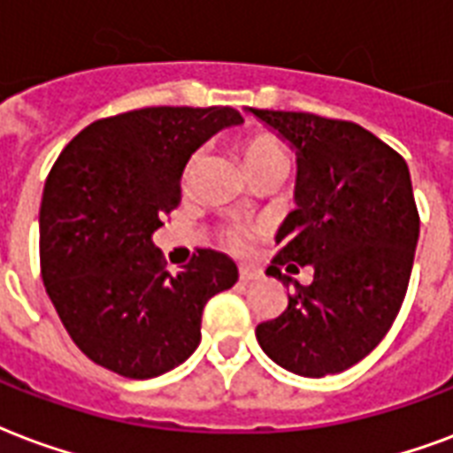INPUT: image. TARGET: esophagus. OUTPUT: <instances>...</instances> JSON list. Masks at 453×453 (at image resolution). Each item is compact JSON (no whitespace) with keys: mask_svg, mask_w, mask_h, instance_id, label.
I'll return each instance as SVG.
<instances>
[{"mask_svg":"<svg viewBox=\"0 0 453 453\" xmlns=\"http://www.w3.org/2000/svg\"><path fill=\"white\" fill-rule=\"evenodd\" d=\"M258 278H261V271H257V268H240V280L242 282L258 280Z\"/></svg>","mask_w":453,"mask_h":453,"instance_id":"1","label":"esophagus"}]
</instances>
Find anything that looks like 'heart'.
I'll use <instances>...</instances> for the list:
<instances>
[{
    "label": "heart",
    "instance_id": "b5f03b06",
    "mask_svg": "<svg viewBox=\"0 0 453 453\" xmlns=\"http://www.w3.org/2000/svg\"><path fill=\"white\" fill-rule=\"evenodd\" d=\"M244 161L250 165V171H254V168H261V165L265 164H278V161L288 164V154H285L282 144L278 142L275 137H271V134H258V137H251L250 142L244 144ZM192 165H195V161L189 164L188 173L192 171ZM250 234L251 230H244V227H234V230H230V242H233V247L242 250V247L247 244V237H250Z\"/></svg>",
    "mask_w": 453,
    "mask_h": 453
}]
</instances>
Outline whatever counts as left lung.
<instances>
[{
    "instance_id": "obj_1",
    "label": "left lung",
    "mask_w": 453,
    "mask_h": 453,
    "mask_svg": "<svg viewBox=\"0 0 453 453\" xmlns=\"http://www.w3.org/2000/svg\"><path fill=\"white\" fill-rule=\"evenodd\" d=\"M296 151L295 211L268 275L292 288L288 309L257 326L261 349L303 378L342 372L388 334L409 288L420 220L409 165L349 120L247 109ZM314 268L311 286L280 271Z\"/></svg>"
}]
</instances>
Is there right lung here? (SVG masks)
Instances as JSON below:
<instances>
[{
	"instance_id": "add662e5",
	"label": "right lung",
	"mask_w": 453,
	"mask_h": 453,
	"mask_svg": "<svg viewBox=\"0 0 453 453\" xmlns=\"http://www.w3.org/2000/svg\"><path fill=\"white\" fill-rule=\"evenodd\" d=\"M242 123L230 106H151L96 120L57 158L40 206L42 280L95 364L147 380L199 347L203 306L237 282V265L199 250L168 273L151 234L180 202L189 157Z\"/></svg>"
}]
</instances>
